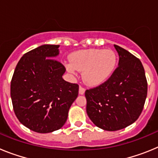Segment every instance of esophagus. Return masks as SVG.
Here are the masks:
<instances>
[{
  "label": "esophagus",
  "instance_id": "obj_1",
  "mask_svg": "<svg viewBox=\"0 0 158 158\" xmlns=\"http://www.w3.org/2000/svg\"><path fill=\"white\" fill-rule=\"evenodd\" d=\"M85 89L84 87H82V86H80V87H79V94L83 95L84 93H85Z\"/></svg>",
  "mask_w": 158,
  "mask_h": 158
}]
</instances>
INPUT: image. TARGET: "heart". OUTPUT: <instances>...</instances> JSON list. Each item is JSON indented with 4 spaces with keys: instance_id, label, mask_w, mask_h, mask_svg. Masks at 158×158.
I'll return each instance as SVG.
<instances>
[{
    "instance_id": "1",
    "label": "heart",
    "mask_w": 158,
    "mask_h": 158,
    "mask_svg": "<svg viewBox=\"0 0 158 158\" xmlns=\"http://www.w3.org/2000/svg\"><path fill=\"white\" fill-rule=\"evenodd\" d=\"M71 62L66 69L72 74L77 70L84 71L85 81L92 86L100 85L107 81L114 73L117 65V56L111 50L88 49L71 54Z\"/></svg>"
}]
</instances>
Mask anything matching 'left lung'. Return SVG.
I'll return each mask as SVG.
<instances>
[{"mask_svg":"<svg viewBox=\"0 0 158 158\" xmlns=\"http://www.w3.org/2000/svg\"><path fill=\"white\" fill-rule=\"evenodd\" d=\"M114 47L119 60L112 76L85 93L89 118L96 127L109 131L123 129L135 123L147 96V81L140 60L125 49Z\"/></svg>","mask_w":158,"mask_h":158,"instance_id":"8db88e82","label":"left lung"}]
</instances>
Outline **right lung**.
<instances>
[{"label":"right lung","instance_id":"add662e5","mask_svg":"<svg viewBox=\"0 0 158 158\" xmlns=\"http://www.w3.org/2000/svg\"><path fill=\"white\" fill-rule=\"evenodd\" d=\"M58 45L40 46L23 55L11 81L14 112L26 127L50 133L66 122L79 85L62 78L65 68L55 59Z\"/></svg>","mask_w":158,"mask_h":158}]
</instances>
